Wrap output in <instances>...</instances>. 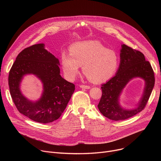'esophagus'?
<instances>
[{
  "mask_svg": "<svg viewBox=\"0 0 161 161\" xmlns=\"http://www.w3.org/2000/svg\"><path fill=\"white\" fill-rule=\"evenodd\" d=\"M80 88H82V89H90V86H85V85H80Z\"/></svg>",
  "mask_w": 161,
  "mask_h": 161,
  "instance_id": "obj_1",
  "label": "esophagus"
}]
</instances>
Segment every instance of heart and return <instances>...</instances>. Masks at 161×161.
I'll return each mask as SVG.
<instances>
[{"mask_svg":"<svg viewBox=\"0 0 161 161\" xmlns=\"http://www.w3.org/2000/svg\"><path fill=\"white\" fill-rule=\"evenodd\" d=\"M61 64L66 78L74 80L83 66V72L92 83H100L110 79L119 64V57L99 41L78 42L70 47V53L63 52Z\"/></svg>","mask_w":161,"mask_h":161,"instance_id":"1","label":"heart"}]
</instances>
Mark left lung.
Segmentation results:
<instances>
[{"instance_id":"8db88e82","label":"left lung","mask_w":161,"mask_h":161,"mask_svg":"<svg viewBox=\"0 0 161 161\" xmlns=\"http://www.w3.org/2000/svg\"><path fill=\"white\" fill-rule=\"evenodd\" d=\"M120 58L119 66L115 75L101 87L103 94L98 104L100 113L114 121L129 119L143 110L155 85L153 70L140 51L123 44ZM134 77L145 80L144 93L136 108L131 110L123 108L119 103L120 95L126 84Z\"/></svg>"}]
</instances>
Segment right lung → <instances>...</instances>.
I'll return each mask as SVG.
<instances>
[{"label": "right lung", "instance_id": "right-lung-1", "mask_svg": "<svg viewBox=\"0 0 161 161\" xmlns=\"http://www.w3.org/2000/svg\"><path fill=\"white\" fill-rule=\"evenodd\" d=\"M58 59L44 48V44L32 45L18 54L8 75L10 92L18 110L30 119L48 123L58 119L74 92V84L60 75ZM35 75L43 84L41 98L32 102L20 91V83L26 74Z\"/></svg>", "mask_w": 161, "mask_h": 161}]
</instances>
